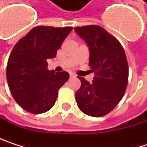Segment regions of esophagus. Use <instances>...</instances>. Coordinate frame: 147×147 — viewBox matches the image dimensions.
<instances>
[{
  "mask_svg": "<svg viewBox=\"0 0 147 147\" xmlns=\"http://www.w3.org/2000/svg\"><path fill=\"white\" fill-rule=\"evenodd\" d=\"M70 76H71V77H75V76H76V75H75L74 73H70Z\"/></svg>",
  "mask_w": 147,
  "mask_h": 147,
  "instance_id": "esophagus-1",
  "label": "esophagus"
}]
</instances>
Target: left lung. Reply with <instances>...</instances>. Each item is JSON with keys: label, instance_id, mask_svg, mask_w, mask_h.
I'll use <instances>...</instances> for the list:
<instances>
[{"label": "left lung", "instance_id": "left-lung-1", "mask_svg": "<svg viewBox=\"0 0 147 147\" xmlns=\"http://www.w3.org/2000/svg\"><path fill=\"white\" fill-rule=\"evenodd\" d=\"M74 30L88 47V64L95 74L92 83L78 76L82 84L76 93V103L86 115L100 117L112 111L125 93L129 78L126 54L121 43L100 26Z\"/></svg>", "mask_w": 147, "mask_h": 147}]
</instances>
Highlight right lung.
<instances>
[{"mask_svg":"<svg viewBox=\"0 0 147 147\" xmlns=\"http://www.w3.org/2000/svg\"><path fill=\"white\" fill-rule=\"evenodd\" d=\"M72 29L36 26L14 46L7 62V79L13 99L24 110L40 114L54 105L69 74L48 71L47 60L56 57Z\"/></svg>","mask_w":147,"mask_h":147,"instance_id":"obj_1","label":"right lung"}]
</instances>
